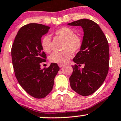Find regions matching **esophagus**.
<instances>
[{"instance_id": "34e87169", "label": "esophagus", "mask_w": 121, "mask_h": 121, "mask_svg": "<svg viewBox=\"0 0 121 121\" xmlns=\"http://www.w3.org/2000/svg\"><path fill=\"white\" fill-rule=\"evenodd\" d=\"M63 66H64L63 64H59V66L60 67V68H62Z\"/></svg>"}]
</instances>
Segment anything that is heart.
Wrapping results in <instances>:
<instances>
[{"instance_id":"b5f03b06","label":"heart","mask_w":121,"mask_h":121,"mask_svg":"<svg viewBox=\"0 0 121 121\" xmlns=\"http://www.w3.org/2000/svg\"><path fill=\"white\" fill-rule=\"evenodd\" d=\"M57 37L64 40L63 52H54L49 57L51 62L57 64H64L69 61L72 57V52L77 53L82 46V40L79 36L75 34L73 29L68 27H63L53 32ZM41 47L44 52L50 53L52 49L51 38L48 35H46L42 38L40 42Z\"/></svg>"}]
</instances>
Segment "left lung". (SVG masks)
<instances>
[{
	"mask_svg": "<svg viewBox=\"0 0 121 121\" xmlns=\"http://www.w3.org/2000/svg\"><path fill=\"white\" fill-rule=\"evenodd\" d=\"M68 25L81 26L84 32L82 46L73 59L77 65L72 66L70 87L81 95H90L102 85L108 73V42L99 26L92 20L83 18ZM82 64L84 68L79 69Z\"/></svg>",
	"mask_w": 121,
	"mask_h": 121,
	"instance_id": "1",
	"label": "left lung"
}]
</instances>
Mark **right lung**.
Wrapping results in <instances>:
<instances>
[{"label": "right lung", "instance_id": "obj_1", "mask_svg": "<svg viewBox=\"0 0 121 121\" xmlns=\"http://www.w3.org/2000/svg\"><path fill=\"white\" fill-rule=\"evenodd\" d=\"M49 28L33 23L24 25L12 46V60L17 81L26 92L37 99L44 98L52 91L60 69L55 63L47 68H40V64L46 62L47 58L40 44L41 38Z\"/></svg>", "mask_w": 121, "mask_h": 121}]
</instances>
